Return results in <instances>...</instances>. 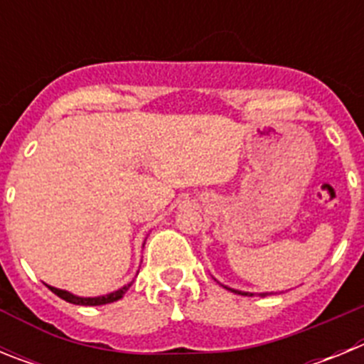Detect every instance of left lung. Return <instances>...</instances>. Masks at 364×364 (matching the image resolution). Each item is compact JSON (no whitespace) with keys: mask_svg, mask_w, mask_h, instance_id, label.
I'll list each match as a JSON object with an SVG mask.
<instances>
[{"mask_svg":"<svg viewBox=\"0 0 364 364\" xmlns=\"http://www.w3.org/2000/svg\"><path fill=\"white\" fill-rule=\"evenodd\" d=\"M228 290H231V288H228ZM235 291V294H240V295H253V294H246V291H237V290H231Z\"/></svg>","mask_w":364,"mask_h":364,"instance_id":"left-lung-1","label":"left lung"}]
</instances>
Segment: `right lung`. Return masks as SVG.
<instances>
[{
  "instance_id": "add662e5",
  "label": "right lung",
  "mask_w": 364,
  "mask_h": 364,
  "mask_svg": "<svg viewBox=\"0 0 364 364\" xmlns=\"http://www.w3.org/2000/svg\"><path fill=\"white\" fill-rule=\"evenodd\" d=\"M129 286H124V288H120V290L112 291V294L109 295H102V297H76V295L69 294V291L65 290H58V288H53V286H49V290L53 291V294H56L58 297L63 299V301L70 302V304H83V306H100V304H109V302H114L118 301V299L124 297V294L127 290H129Z\"/></svg>"
}]
</instances>
